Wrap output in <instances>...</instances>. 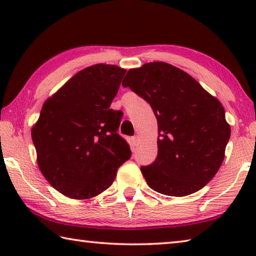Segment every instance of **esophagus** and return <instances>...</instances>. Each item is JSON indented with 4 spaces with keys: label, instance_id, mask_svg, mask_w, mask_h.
<instances>
[{
    "label": "esophagus",
    "instance_id": "esophagus-1",
    "mask_svg": "<svg viewBox=\"0 0 256 256\" xmlns=\"http://www.w3.org/2000/svg\"><path fill=\"white\" fill-rule=\"evenodd\" d=\"M132 142H133V146H138V136H136L132 138Z\"/></svg>",
    "mask_w": 256,
    "mask_h": 256
}]
</instances>
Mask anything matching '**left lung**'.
<instances>
[{"label": "left lung", "instance_id": "obj_1", "mask_svg": "<svg viewBox=\"0 0 256 256\" xmlns=\"http://www.w3.org/2000/svg\"><path fill=\"white\" fill-rule=\"evenodd\" d=\"M152 108L158 154L142 166L151 188L170 196L198 192L214 178L230 138L224 110L188 73L164 62L131 68L122 82Z\"/></svg>", "mask_w": 256, "mask_h": 256}]
</instances>
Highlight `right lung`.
Instances as JSON below:
<instances>
[{"instance_id": "right-lung-1", "label": "right lung", "mask_w": 256, "mask_h": 256, "mask_svg": "<svg viewBox=\"0 0 256 256\" xmlns=\"http://www.w3.org/2000/svg\"><path fill=\"white\" fill-rule=\"evenodd\" d=\"M125 72L108 64L78 72L44 102L32 128L42 174L68 198L100 194L131 157L118 134L122 114L110 108Z\"/></svg>"}]
</instances>
